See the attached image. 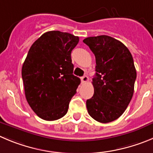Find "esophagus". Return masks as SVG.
Masks as SVG:
<instances>
[{
	"label": "esophagus",
	"mask_w": 153,
	"mask_h": 153,
	"mask_svg": "<svg viewBox=\"0 0 153 153\" xmlns=\"http://www.w3.org/2000/svg\"><path fill=\"white\" fill-rule=\"evenodd\" d=\"M81 81L82 83H85V82H88V77L87 75H84L83 77H81Z\"/></svg>",
	"instance_id": "34e87169"
}]
</instances>
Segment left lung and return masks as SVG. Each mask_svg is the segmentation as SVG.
Wrapping results in <instances>:
<instances>
[{"label":"left lung","mask_w":153,"mask_h":153,"mask_svg":"<svg viewBox=\"0 0 153 153\" xmlns=\"http://www.w3.org/2000/svg\"><path fill=\"white\" fill-rule=\"evenodd\" d=\"M83 42L96 58L94 94L86 102L88 112L101 123L113 122L124 113L134 94L137 72L132 55L125 44L108 35L89 37Z\"/></svg>","instance_id":"8db88e82"}]
</instances>
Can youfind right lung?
<instances>
[{"instance_id": "obj_1", "label": "right lung", "mask_w": 153, "mask_h": 153, "mask_svg": "<svg viewBox=\"0 0 153 153\" xmlns=\"http://www.w3.org/2000/svg\"><path fill=\"white\" fill-rule=\"evenodd\" d=\"M78 36L59 31L43 34L28 51L22 68L25 98L41 118L54 121L68 112L81 80L73 75L71 53Z\"/></svg>"}]
</instances>
